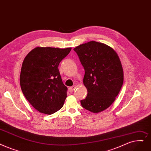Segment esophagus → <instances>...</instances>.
Instances as JSON below:
<instances>
[{"label":"esophagus","instance_id":"34e87169","mask_svg":"<svg viewBox=\"0 0 151 151\" xmlns=\"http://www.w3.org/2000/svg\"><path fill=\"white\" fill-rule=\"evenodd\" d=\"M75 88H76V86H73L70 87V88H68V90H69L70 92H71V93H72V92H73V91H75Z\"/></svg>","mask_w":151,"mask_h":151}]
</instances>
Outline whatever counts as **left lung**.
<instances>
[{
	"label": "left lung",
	"mask_w": 151,
	"mask_h": 151,
	"mask_svg": "<svg viewBox=\"0 0 151 151\" xmlns=\"http://www.w3.org/2000/svg\"><path fill=\"white\" fill-rule=\"evenodd\" d=\"M74 50L84 68L83 84L88 90L81 106L91 112H101L113 104L123 85L120 58L113 48L94 41L80 44Z\"/></svg>",
	"instance_id": "left-lung-1"
}]
</instances>
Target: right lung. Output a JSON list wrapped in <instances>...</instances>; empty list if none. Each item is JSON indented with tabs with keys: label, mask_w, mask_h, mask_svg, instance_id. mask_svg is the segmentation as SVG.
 Listing matches in <instances>:
<instances>
[{
	"label": "right lung",
	"mask_w": 151,
	"mask_h": 151,
	"mask_svg": "<svg viewBox=\"0 0 151 151\" xmlns=\"http://www.w3.org/2000/svg\"><path fill=\"white\" fill-rule=\"evenodd\" d=\"M71 48L37 47L25 57L19 83L23 94L39 112L51 115L59 110L67 97L58 67Z\"/></svg>",
	"instance_id": "1"
}]
</instances>
